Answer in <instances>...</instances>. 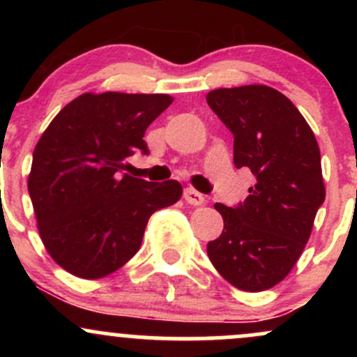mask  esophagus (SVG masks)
I'll return each mask as SVG.
<instances>
[{
  "label": "esophagus",
  "instance_id": "esophagus-1",
  "mask_svg": "<svg viewBox=\"0 0 357 357\" xmlns=\"http://www.w3.org/2000/svg\"><path fill=\"white\" fill-rule=\"evenodd\" d=\"M183 196L188 203L192 204V206H199V204L204 203V196L199 191H196L195 188H186Z\"/></svg>",
  "mask_w": 357,
  "mask_h": 357
}]
</instances>
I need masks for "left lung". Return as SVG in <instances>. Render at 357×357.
I'll return each instance as SVG.
<instances>
[{
  "label": "left lung",
  "mask_w": 357,
  "mask_h": 357,
  "mask_svg": "<svg viewBox=\"0 0 357 357\" xmlns=\"http://www.w3.org/2000/svg\"><path fill=\"white\" fill-rule=\"evenodd\" d=\"M206 102L235 137V166L257 178L238 206L215 204L225 227L208 257L233 287L261 292L284 280L304 252L326 199L321 151L304 116L275 89H216Z\"/></svg>",
  "instance_id": "1"
}]
</instances>
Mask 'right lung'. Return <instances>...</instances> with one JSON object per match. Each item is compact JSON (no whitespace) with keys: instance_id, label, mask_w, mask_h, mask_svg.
I'll return each mask as SVG.
<instances>
[{"instance_id":"obj_1","label":"right lung","mask_w":357,"mask_h":357,"mask_svg":"<svg viewBox=\"0 0 357 357\" xmlns=\"http://www.w3.org/2000/svg\"><path fill=\"white\" fill-rule=\"evenodd\" d=\"M166 93H82L56 114L33 151L28 192L40 238L72 275L96 280L141 248L151 215L181 198L174 179L149 183L119 171L169 107Z\"/></svg>"}]
</instances>
